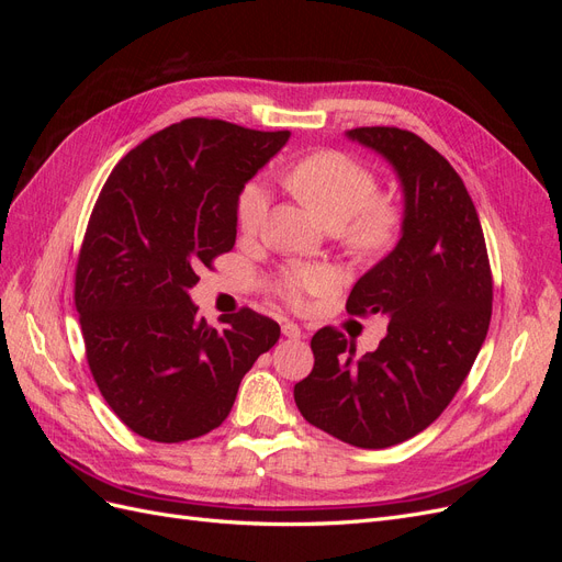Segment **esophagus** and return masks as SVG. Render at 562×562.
<instances>
[{"label":"esophagus","instance_id":"34e87169","mask_svg":"<svg viewBox=\"0 0 562 562\" xmlns=\"http://www.w3.org/2000/svg\"><path fill=\"white\" fill-rule=\"evenodd\" d=\"M281 333H283L285 337H291V339H300V337H304V330L297 326V323H293V321H285L283 326H281Z\"/></svg>","mask_w":562,"mask_h":562}]
</instances>
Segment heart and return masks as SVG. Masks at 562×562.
I'll use <instances>...</instances> for the list:
<instances>
[{"label":"heart","mask_w":562,"mask_h":562,"mask_svg":"<svg viewBox=\"0 0 562 562\" xmlns=\"http://www.w3.org/2000/svg\"><path fill=\"white\" fill-rule=\"evenodd\" d=\"M285 184L330 227H339L356 252H378L394 241L401 213L391 196L375 194L378 176L368 164L342 149H318L288 168ZM269 190L262 180H248L236 196V225L252 234L265 223ZM333 274L323 267L288 269L277 293L291 304L326 293Z\"/></svg>","instance_id":"b5f03b06"}]
</instances>
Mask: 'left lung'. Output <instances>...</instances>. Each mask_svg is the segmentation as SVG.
<instances>
[{
    "mask_svg": "<svg viewBox=\"0 0 562 562\" xmlns=\"http://www.w3.org/2000/svg\"><path fill=\"white\" fill-rule=\"evenodd\" d=\"M398 173L396 248L351 288L347 312L382 316L386 335L356 359L335 328L312 337L314 370L295 384L302 417L356 448L380 450L429 427L454 398L492 316V271L479 213L450 161L396 126L347 131Z\"/></svg>",
    "mask_w": 562,
    "mask_h": 562,
    "instance_id": "1",
    "label": "left lung"
}]
</instances>
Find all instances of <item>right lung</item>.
Masks as SVG:
<instances>
[{
  "label": "right lung",
  "mask_w": 562,
  "mask_h": 562,
  "mask_svg": "<svg viewBox=\"0 0 562 562\" xmlns=\"http://www.w3.org/2000/svg\"><path fill=\"white\" fill-rule=\"evenodd\" d=\"M291 138L192 116L119 161L89 217L75 271L91 375L143 438L182 443L223 424L281 328L252 310L215 330L196 316L199 269L236 241V196Z\"/></svg>",
  "instance_id": "right-lung-1"
}]
</instances>
